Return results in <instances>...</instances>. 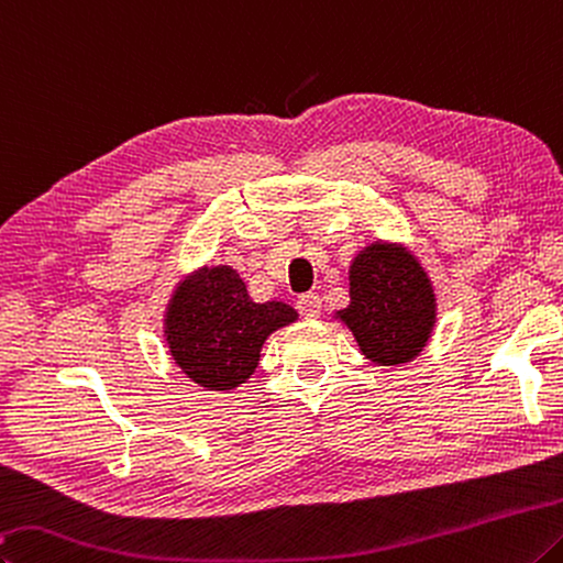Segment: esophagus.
Listing matches in <instances>:
<instances>
[{
	"mask_svg": "<svg viewBox=\"0 0 563 563\" xmlns=\"http://www.w3.org/2000/svg\"><path fill=\"white\" fill-rule=\"evenodd\" d=\"M298 310H300L302 317H308V320H317V317H320V312H322L320 295H317V292L300 295V298H298Z\"/></svg>",
	"mask_w": 563,
	"mask_h": 563,
	"instance_id": "esophagus-1",
	"label": "esophagus"
}]
</instances>
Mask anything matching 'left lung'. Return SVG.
Masks as SVG:
<instances>
[{
    "label": "left lung",
    "mask_w": 563,
    "mask_h": 563,
    "mask_svg": "<svg viewBox=\"0 0 563 563\" xmlns=\"http://www.w3.org/2000/svg\"><path fill=\"white\" fill-rule=\"evenodd\" d=\"M366 360L401 366L426 350L438 320L433 283L401 243L374 241L350 265V305L334 312Z\"/></svg>",
    "instance_id": "left-lung-1"
}]
</instances>
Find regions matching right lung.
Wrapping results in <instances>:
<instances>
[{
  "mask_svg": "<svg viewBox=\"0 0 563 563\" xmlns=\"http://www.w3.org/2000/svg\"><path fill=\"white\" fill-rule=\"evenodd\" d=\"M298 310L280 300L253 302L231 265H203L177 283L165 310V340L187 379L229 394L251 379L261 350Z\"/></svg>",
  "mask_w": 563,
  "mask_h": 563,
  "instance_id": "1",
  "label": "right lung"
}]
</instances>
